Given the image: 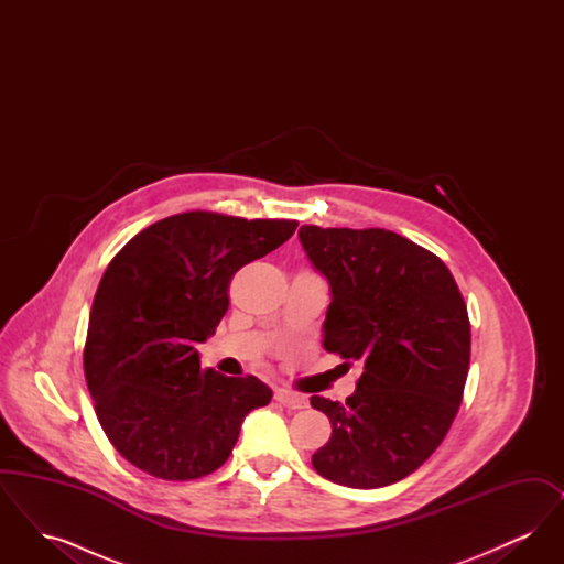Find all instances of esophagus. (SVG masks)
<instances>
[{
    "label": "esophagus",
    "instance_id": "34e87169",
    "mask_svg": "<svg viewBox=\"0 0 564 564\" xmlns=\"http://www.w3.org/2000/svg\"><path fill=\"white\" fill-rule=\"evenodd\" d=\"M274 400L279 403H283L288 410H302V408L308 405V400H306L304 395H297V393H292V391H288V389H279V391L274 393Z\"/></svg>",
    "mask_w": 564,
    "mask_h": 564
}]
</instances>
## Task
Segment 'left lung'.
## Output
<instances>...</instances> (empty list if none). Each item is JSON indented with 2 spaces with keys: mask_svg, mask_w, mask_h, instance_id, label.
Segmentation results:
<instances>
[{
  "mask_svg": "<svg viewBox=\"0 0 564 564\" xmlns=\"http://www.w3.org/2000/svg\"><path fill=\"white\" fill-rule=\"evenodd\" d=\"M297 237L332 290L323 347L364 364L347 402L311 398L332 423L313 467L350 488L400 482L435 453L463 402L467 304L435 253L391 230L306 224Z\"/></svg>",
  "mask_w": 564,
  "mask_h": 564,
  "instance_id": "1",
  "label": "left lung"
}]
</instances>
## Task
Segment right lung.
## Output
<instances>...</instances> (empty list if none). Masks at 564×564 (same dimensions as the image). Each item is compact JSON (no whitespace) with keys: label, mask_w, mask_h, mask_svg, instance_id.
Returning a JSON list of instances; mask_svg holds the SVG:
<instances>
[{"label":"right lung","mask_w":564,"mask_h":564,"mask_svg":"<svg viewBox=\"0 0 564 564\" xmlns=\"http://www.w3.org/2000/svg\"><path fill=\"white\" fill-rule=\"evenodd\" d=\"M295 219L171 215L134 235L93 300L84 376L113 448L141 471L188 482L232 453L245 416L270 402L256 376L200 368L196 343L228 311L237 270L288 241Z\"/></svg>","instance_id":"right-lung-1"}]
</instances>
